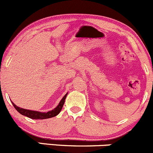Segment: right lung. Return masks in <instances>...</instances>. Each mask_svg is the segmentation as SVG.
<instances>
[{
    "instance_id": "right-lung-1",
    "label": "right lung",
    "mask_w": 153,
    "mask_h": 153,
    "mask_svg": "<svg viewBox=\"0 0 153 153\" xmlns=\"http://www.w3.org/2000/svg\"><path fill=\"white\" fill-rule=\"evenodd\" d=\"M68 95V93L62 97V100H60L59 103L58 104L57 106L54 108V109L51 110V111L47 112H40V111H31V110H27L24 109V108H19V107L17 106L15 104H14L13 102H12V105L15 107V109L18 111V112L20 113L21 115L25 116H27V117L30 118V119H49V118L54 117V116H57L59 113V112L62 110V106H63L64 103H65V100L66 97Z\"/></svg>"
}]
</instances>
